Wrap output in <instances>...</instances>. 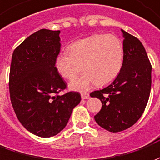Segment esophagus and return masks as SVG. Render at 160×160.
Listing matches in <instances>:
<instances>
[{
  "instance_id": "obj_1",
  "label": "esophagus",
  "mask_w": 160,
  "mask_h": 160,
  "mask_svg": "<svg viewBox=\"0 0 160 160\" xmlns=\"http://www.w3.org/2000/svg\"><path fill=\"white\" fill-rule=\"evenodd\" d=\"M81 97L82 100L88 99L89 98V94H88V93H81Z\"/></svg>"
}]
</instances>
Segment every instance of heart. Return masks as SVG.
<instances>
[{
	"label": "heart",
	"instance_id": "b5f03b06",
	"mask_svg": "<svg viewBox=\"0 0 160 160\" xmlns=\"http://www.w3.org/2000/svg\"><path fill=\"white\" fill-rule=\"evenodd\" d=\"M69 53L56 58L55 67L62 78L72 80L81 67L86 72L70 83V88L84 91L94 84L104 86L119 75L123 64V47L114 35H94L81 39L69 46Z\"/></svg>",
	"mask_w": 160,
	"mask_h": 160
}]
</instances>
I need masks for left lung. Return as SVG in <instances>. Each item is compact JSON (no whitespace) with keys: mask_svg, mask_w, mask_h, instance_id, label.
<instances>
[{"mask_svg":"<svg viewBox=\"0 0 160 160\" xmlns=\"http://www.w3.org/2000/svg\"><path fill=\"white\" fill-rule=\"evenodd\" d=\"M122 32L123 64L119 75L109 86L90 94L102 103L94 116L96 123L113 133L129 129L142 117L152 84V66L142 43L126 31Z\"/></svg>","mask_w":160,"mask_h":160,"instance_id":"1","label":"left lung"}]
</instances>
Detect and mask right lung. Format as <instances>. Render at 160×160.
I'll use <instances>...</instances> for the list:
<instances>
[{"label": "right lung", "instance_id": "right-lung-1", "mask_svg": "<svg viewBox=\"0 0 160 160\" xmlns=\"http://www.w3.org/2000/svg\"><path fill=\"white\" fill-rule=\"evenodd\" d=\"M59 31L42 29L27 37L13 51L9 91L15 114L25 129L40 137H51L68 123L81 101L78 92H67L57 72L60 51Z\"/></svg>", "mask_w": 160, "mask_h": 160}]
</instances>
